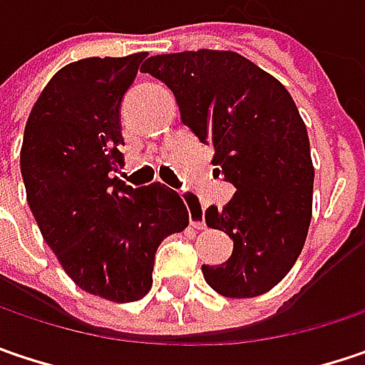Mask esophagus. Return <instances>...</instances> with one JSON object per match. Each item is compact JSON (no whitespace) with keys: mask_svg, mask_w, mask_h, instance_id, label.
Instances as JSON below:
<instances>
[{"mask_svg":"<svg viewBox=\"0 0 365 365\" xmlns=\"http://www.w3.org/2000/svg\"><path fill=\"white\" fill-rule=\"evenodd\" d=\"M187 200V210H190V225L196 227V229H204L206 223H204V208L200 206V202L196 200V198H192V196H185Z\"/></svg>","mask_w":365,"mask_h":365,"instance_id":"esophagus-1","label":"esophagus"}]
</instances>
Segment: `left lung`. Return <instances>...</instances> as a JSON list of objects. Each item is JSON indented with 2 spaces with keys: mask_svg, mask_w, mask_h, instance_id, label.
I'll return each instance as SVG.
<instances>
[{
  "mask_svg": "<svg viewBox=\"0 0 365 365\" xmlns=\"http://www.w3.org/2000/svg\"><path fill=\"white\" fill-rule=\"evenodd\" d=\"M140 70L171 88L182 121L215 148V171L237 190L204 212L233 240L227 262L202 264L206 283L225 297L267 293L295 264L312 219L310 140L293 98L233 51L153 55Z\"/></svg>",
  "mask_w": 365,
  "mask_h": 365,
  "instance_id": "left-lung-1",
  "label": "left lung"
}]
</instances>
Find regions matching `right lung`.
Instances as JSON below:
<instances>
[{
  "label": "right lung",
  "mask_w": 365,
  "mask_h": 365,
  "mask_svg": "<svg viewBox=\"0 0 365 365\" xmlns=\"http://www.w3.org/2000/svg\"><path fill=\"white\" fill-rule=\"evenodd\" d=\"M146 53L86 57L47 82L24 128L20 171L43 240L80 289L128 304L153 285L161 242L190 217L163 183L121 182L119 109Z\"/></svg>",
  "instance_id": "1"
}]
</instances>
